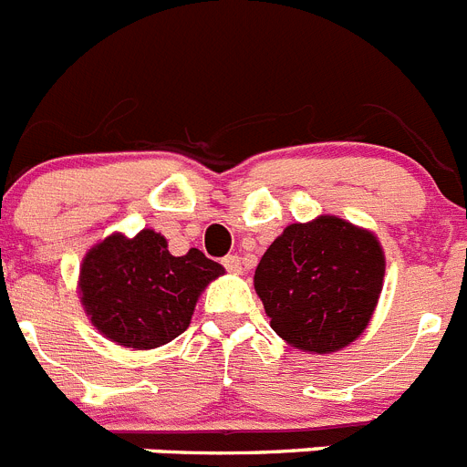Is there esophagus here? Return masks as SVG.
Instances as JSON below:
<instances>
[{"mask_svg":"<svg viewBox=\"0 0 467 467\" xmlns=\"http://www.w3.org/2000/svg\"><path fill=\"white\" fill-rule=\"evenodd\" d=\"M222 264H224V269L231 271V274H243V262L238 254H226V257L222 259Z\"/></svg>","mask_w":467,"mask_h":467,"instance_id":"1","label":"esophagus"}]
</instances>
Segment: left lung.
I'll return each instance as SVG.
<instances>
[{"instance_id": "left-lung-1", "label": "left lung", "mask_w": 467, "mask_h": 467, "mask_svg": "<svg viewBox=\"0 0 467 467\" xmlns=\"http://www.w3.org/2000/svg\"><path fill=\"white\" fill-rule=\"evenodd\" d=\"M381 245L339 217L290 224L264 253L254 290L290 346L332 353L358 339L381 295Z\"/></svg>"}]
</instances>
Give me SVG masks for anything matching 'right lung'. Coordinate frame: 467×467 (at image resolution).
Instances as JSON below:
<instances>
[{
    "label": "right lung",
    "instance_id": "1",
    "mask_svg": "<svg viewBox=\"0 0 467 467\" xmlns=\"http://www.w3.org/2000/svg\"><path fill=\"white\" fill-rule=\"evenodd\" d=\"M222 274L196 247L172 257L166 238L151 229L130 241L114 234L81 264V301L107 339L156 348L189 327L201 290Z\"/></svg>",
    "mask_w": 467,
    "mask_h": 467
}]
</instances>
